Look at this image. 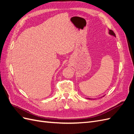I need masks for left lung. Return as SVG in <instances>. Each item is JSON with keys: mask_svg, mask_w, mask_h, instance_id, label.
Masks as SVG:
<instances>
[{"mask_svg": "<svg viewBox=\"0 0 134 134\" xmlns=\"http://www.w3.org/2000/svg\"><path fill=\"white\" fill-rule=\"evenodd\" d=\"M108 34H109V35H111V36H114V37H116V35H115V33H114V32H113L112 30H108ZM88 99H91V98H88Z\"/></svg>", "mask_w": 134, "mask_h": 134, "instance_id": "left-lung-1", "label": "left lung"}]
</instances>
